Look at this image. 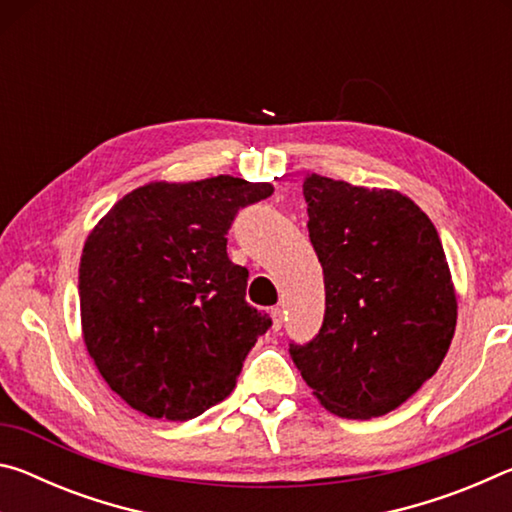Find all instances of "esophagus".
Returning a JSON list of instances; mask_svg holds the SVG:
<instances>
[{"label":"esophagus","instance_id":"1","mask_svg":"<svg viewBox=\"0 0 512 512\" xmlns=\"http://www.w3.org/2000/svg\"><path fill=\"white\" fill-rule=\"evenodd\" d=\"M271 320H273V332H280V327H282V309L280 307L271 309Z\"/></svg>","mask_w":512,"mask_h":512}]
</instances>
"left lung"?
I'll use <instances>...</instances> for the list:
<instances>
[{
  "label": "left lung",
  "mask_w": 512,
  "mask_h": 512,
  "mask_svg": "<svg viewBox=\"0 0 512 512\" xmlns=\"http://www.w3.org/2000/svg\"><path fill=\"white\" fill-rule=\"evenodd\" d=\"M307 228L325 275V318L289 343L327 411L370 420L397 409L440 368L456 329V293L429 216L393 189L311 173Z\"/></svg>",
  "instance_id": "8db88e82"
}]
</instances>
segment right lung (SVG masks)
<instances>
[{"instance_id":"add662e5","label":"right lung","mask_w":512,"mask_h":512,"mask_svg":"<svg viewBox=\"0 0 512 512\" xmlns=\"http://www.w3.org/2000/svg\"><path fill=\"white\" fill-rule=\"evenodd\" d=\"M273 185L216 176L133 189L83 246L81 325L94 366L149 418L192 420L223 402L268 314L246 302L248 268L228 257L239 210Z\"/></svg>"}]
</instances>
